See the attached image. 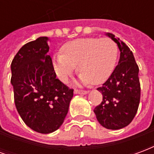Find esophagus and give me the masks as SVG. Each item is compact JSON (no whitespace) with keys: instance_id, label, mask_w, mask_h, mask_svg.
<instances>
[{"instance_id":"1","label":"esophagus","mask_w":154,"mask_h":154,"mask_svg":"<svg viewBox=\"0 0 154 154\" xmlns=\"http://www.w3.org/2000/svg\"><path fill=\"white\" fill-rule=\"evenodd\" d=\"M88 93L87 91H82V90H77L75 89L74 90V94H82V95H85V94Z\"/></svg>"}]
</instances>
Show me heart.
<instances>
[{
	"label": "heart",
	"instance_id": "b5f03b06",
	"mask_svg": "<svg viewBox=\"0 0 154 154\" xmlns=\"http://www.w3.org/2000/svg\"><path fill=\"white\" fill-rule=\"evenodd\" d=\"M62 51L53 56L52 64L63 82L77 66L81 83H102L112 73L118 57V46L110 38H77L63 44Z\"/></svg>",
	"mask_w": 154,
	"mask_h": 154
}]
</instances>
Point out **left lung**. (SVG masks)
I'll use <instances>...</instances> for the list:
<instances>
[{"label":"left lung","mask_w":154,"mask_h":154,"mask_svg":"<svg viewBox=\"0 0 154 154\" xmlns=\"http://www.w3.org/2000/svg\"><path fill=\"white\" fill-rule=\"evenodd\" d=\"M119 51V63L108 80L98 87L102 101L94 109L98 122L108 129H119L129 125L134 118L140 101L139 67L132 51L124 42L107 33Z\"/></svg>","instance_id":"1"}]
</instances>
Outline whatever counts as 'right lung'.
Here are the masks:
<instances>
[{
	"mask_svg": "<svg viewBox=\"0 0 154 154\" xmlns=\"http://www.w3.org/2000/svg\"><path fill=\"white\" fill-rule=\"evenodd\" d=\"M48 40L39 37L25 44L11 65L17 111L26 125L41 134L63 125L73 97V89L56 78Z\"/></svg>",
	"mask_w": 154,
	"mask_h": 154,
	"instance_id": "1",
	"label": "right lung"
}]
</instances>
